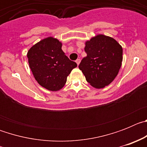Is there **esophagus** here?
Instances as JSON below:
<instances>
[{"instance_id":"1","label":"esophagus","mask_w":147,"mask_h":147,"mask_svg":"<svg viewBox=\"0 0 147 147\" xmlns=\"http://www.w3.org/2000/svg\"><path fill=\"white\" fill-rule=\"evenodd\" d=\"M80 61H81V59H76V64H77L78 65H79V64H80Z\"/></svg>"}]
</instances>
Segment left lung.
<instances>
[{
  "instance_id": "left-lung-1",
  "label": "left lung",
  "mask_w": 147,
  "mask_h": 147,
  "mask_svg": "<svg viewBox=\"0 0 147 147\" xmlns=\"http://www.w3.org/2000/svg\"><path fill=\"white\" fill-rule=\"evenodd\" d=\"M87 57L79 67L90 85L103 88L112 82L121 66L123 50L113 38L98 34L85 42Z\"/></svg>"
}]
</instances>
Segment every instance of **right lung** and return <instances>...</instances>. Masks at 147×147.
Returning <instances> with one entry per match:
<instances>
[{"instance_id":"obj_1","label":"right lung","mask_w":147,"mask_h":147,"mask_svg":"<svg viewBox=\"0 0 147 147\" xmlns=\"http://www.w3.org/2000/svg\"><path fill=\"white\" fill-rule=\"evenodd\" d=\"M28 64L35 80L43 88L57 91L63 88L76 63L68 59L57 39L49 37L28 50Z\"/></svg>"}]
</instances>
